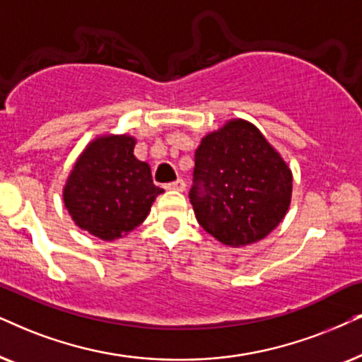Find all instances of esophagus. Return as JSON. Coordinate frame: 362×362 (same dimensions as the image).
<instances>
[{"mask_svg":"<svg viewBox=\"0 0 362 362\" xmlns=\"http://www.w3.org/2000/svg\"><path fill=\"white\" fill-rule=\"evenodd\" d=\"M167 189L168 190H177V192H184L185 190V182L182 180V178H178V180L172 182V184H167Z\"/></svg>","mask_w":362,"mask_h":362,"instance_id":"esophagus-1","label":"esophagus"}]
</instances>
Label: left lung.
<instances>
[{"label": "left lung", "instance_id": "obj_1", "mask_svg": "<svg viewBox=\"0 0 362 362\" xmlns=\"http://www.w3.org/2000/svg\"><path fill=\"white\" fill-rule=\"evenodd\" d=\"M189 197L205 232L223 245H250L286 217L292 172L257 127L234 118L205 135L195 150Z\"/></svg>", "mask_w": 362, "mask_h": 362}]
</instances>
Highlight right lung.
<instances>
[{"label": "right lung", "mask_w": 362, "mask_h": 362, "mask_svg": "<svg viewBox=\"0 0 362 362\" xmlns=\"http://www.w3.org/2000/svg\"><path fill=\"white\" fill-rule=\"evenodd\" d=\"M134 136L102 135L76 158L63 202L73 222L102 240L122 239L147 218L163 192L153 185L147 162L134 155Z\"/></svg>", "instance_id": "add662e5"}]
</instances>
